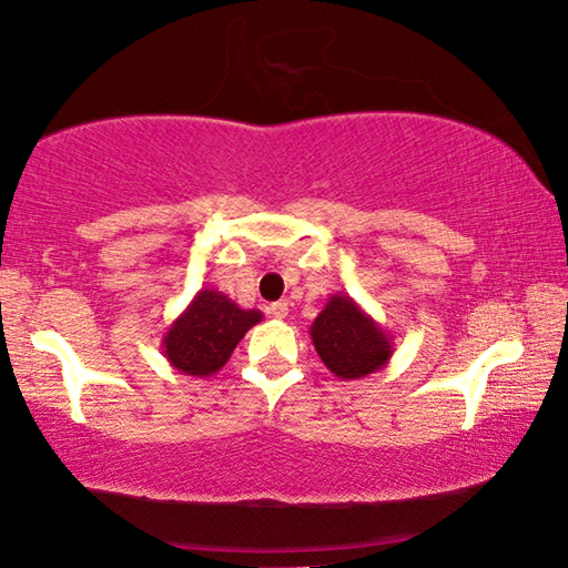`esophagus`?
Returning <instances> with one entry per match:
<instances>
[{
  "label": "esophagus",
  "mask_w": 568,
  "mask_h": 568,
  "mask_svg": "<svg viewBox=\"0 0 568 568\" xmlns=\"http://www.w3.org/2000/svg\"><path fill=\"white\" fill-rule=\"evenodd\" d=\"M272 314H274L276 320H284L286 314H290V302H286V300L274 302V304H272Z\"/></svg>",
  "instance_id": "1"
}]
</instances>
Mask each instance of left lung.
Returning <instances> with one entry per match:
<instances>
[{
    "mask_svg": "<svg viewBox=\"0 0 568 568\" xmlns=\"http://www.w3.org/2000/svg\"><path fill=\"white\" fill-rule=\"evenodd\" d=\"M312 345L329 373L357 381L378 373L394 355V337L353 296L333 294L314 317Z\"/></svg>",
    "mask_w": 568,
    "mask_h": 568,
    "instance_id": "obj_1",
    "label": "left lung"
}]
</instances>
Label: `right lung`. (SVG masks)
Masks as SVG:
<instances>
[{
	"label": "right lung",
	"instance_id": "right-lung-1",
	"mask_svg": "<svg viewBox=\"0 0 568 568\" xmlns=\"http://www.w3.org/2000/svg\"><path fill=\"white\" fill-rule=\"evenodd\" d=\"M264 312L243 310L217 290H200L162 335V351L178 373L207 378L223 368L235 345Z\"/></svg>",
	"mask_w": 568,
	"mask_h": 568
}]
</instances>
